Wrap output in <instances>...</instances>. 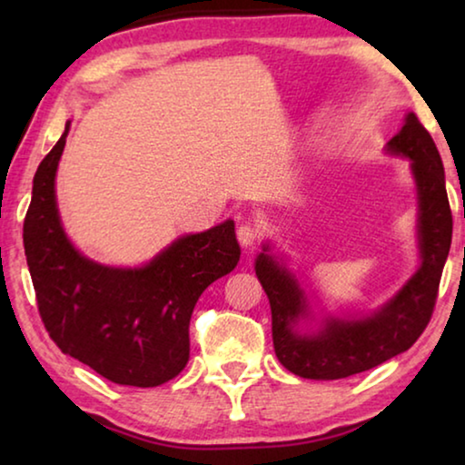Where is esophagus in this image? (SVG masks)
Instances as JSON below:
<instances>
[{"label": "esophagus", "mask_w": 465, "mask_h": 465, "mask_svg": "<svg viewBox=\"0 0 465 465\" xmlns=\"http://www.w3.org/2000/svg\"><path fill=\"white\" fill-rule=\"evenodd\" d=\"M261 238V230H258V225L254 223H242L238 227V240L242 246H254L256 240Z\"/></svg>", "instance_id": "1"}]
</instances>
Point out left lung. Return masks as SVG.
<instances>
[{
  "label": "left lung",
  "mask_w": 465,
  "mask_h": 465,
  "mask_svg": "<svg viewBox=\"0 0 465 465\" xmlns=\"http://www.w3.org/2000/svg\"><path fill=\"white\" fill-rule=\"evenodd\" d=\"M388 149L412 160L422 254L420 269L390 303L371 318H330L322 332L302 334L297 320L303 316L305 303L295 279L264 252L256 258V277L271 303L274 352L282 367L305 380H342L381 365L419 341L435 310L453 232L443 162L430 133L414 113L406 116L402 131L391 137Z\"/></svg>",
  "instance_id": "obj_1"
}]
</instances>
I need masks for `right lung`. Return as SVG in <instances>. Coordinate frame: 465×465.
Segmentation results:
<instances>
[{"instance_id":"obj_1","label":"right lung","mask_w":465,"mask_h":465,"mask_svg":"<svg viewBox=\"0 0 465 465\" xmlns=\"http://www.w3.org/2000/svg\"><path fill=\"white\" fill-rule=\"evenodd\" d=\"M65 133L38 166L25 217V252L36 305L61 352L108 381L155 388L188 363V324L211 282L232 272L240 243L232 219L184 235L143 269H110L84 258L54 203V172Z\"/></svg>"}]
</instances>
